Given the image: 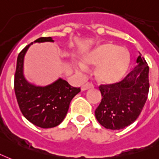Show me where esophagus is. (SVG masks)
I'll list each match as a JSON object with an SVG mask.
<instances>
[{
    "label": "esophagus",
    "instance_id": "34e87169",
    "mask_svg": "<svg viewBox=\"0 0 159 159\" xmlns=\"http://www.w3.org/2000/svg\"><path fill=\"white\" fill-rule=\"evenodd\" d=\"M93 85L92 84V83H86V84H84V85L82 86V88H81V89H82V91H86V90H88V89H93Z\"/></svg>",
    "mask_w": 159,
    "mask_h": 159
}]
</instances>
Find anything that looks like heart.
Masks as SVG:
<instances>
[{
    "instance_id": "heart-1",
    "label": "heart",
    "mask_w": 159,
    "mask_h": 159,
    "mask_svg": "<svg viewBox=\"0 0 159 159\" xmlns=\"http://www.w3.org/2000/svg\"><path fill=\"white\" fill-rule=\"evenodd\" d=\"M82 62L75 64L77 70L84 71L86 66H97L95 76L98 81L111 85L120 82L127 73L130 66V55L126 48L107 42L85 54Z\"/></svg>"
}]
</instances>
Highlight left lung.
Wrapping results in <instances>:
<instances>
[{
  "instance_id": "8db88e82",
  "label": "left lung",
  "mask_w": 159,
  "mask_h": 159,
  "mask_svg": "<svg viewBox=\"0 0 159 159\" xmlns=\"http://www.w3.org/2000/svg\"><path fill=\"white\" fill-rule=\"evenodd\" d=\"M136 63L121 82L99 87L102 101L95 110V117L106 129L120 130L130 125L145 105L149 91V67L141 54Z\"/></svg>"
}]
</instances>
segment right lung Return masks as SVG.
Instances as JSON below:
<instances>
[{
    "instance_id": "obj_1",
    "label": "right lung",
    "mask_w": 159,
    "mask_h": 159,
    "mask_svg": "<svg viewBox=\"0 0 159 159\" xmlns=\"http://www.w3.org/2000/svg\"><path fill=\"white\" fill-rule=\"evenodd\" d=\"M54 40L51 37H42L32 42L17 56L14 77V89L20 110L29 121L41 128L57 126L67 114L71 99L81 90L73 88L62 78L46 86H37L29 83L23 73L26 53L34 43Z\"/></svg>"
}]
</instances>
